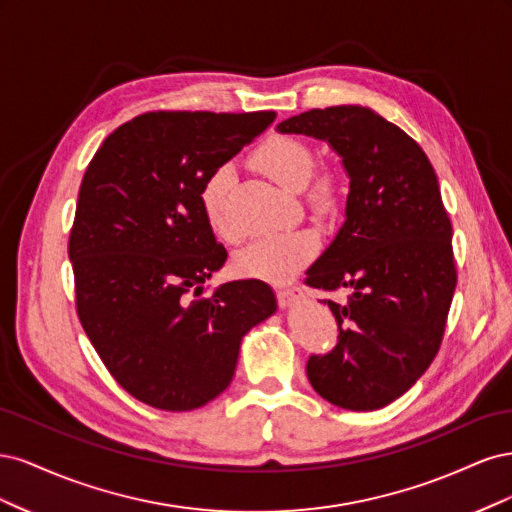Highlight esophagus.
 <instances>
[{
    "label": "esophagus",
    "instance_id": "obj_1",
    "mask_svg": "<svg viewBox=\"0 0 512 512\" xmlns=\"http://www.w3.org/2000/svg\"><path fill=\"white\" fill-rule=\"evenodd\" d=\"M275 294H277V301H280V305L288 307V305H294L299 303L303 299V290L299 286H284V288H275Z\"/></svg>",
    "mask_w": 512,
    "mask_h": 512
}]
</instances>
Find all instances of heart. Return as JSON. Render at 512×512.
I'll return each mask as SVG.
<instances>
[{"mask_svg": "<svg viewBox=\"0 0 512 512\" xmlns=\"http://www.w3.org/2000/svg\"><path fill=\"white\" fill-rule=\"evenodd\" d=\"M250 162L288 192H303L305 203L316 213L327 215L337 209L344 194L342 170L316 166L312 147L297 136L271 134L252 151ZM232 183L230 166H218L200 185V209L207 226L220 239L232 241L226 218V200ZM318 239L312 230H292L250 243L237 254L235 269L243 277L262 282H284L299 273L316 256Z\"/></svg>", "mask_w": 512, "mask_h": 512, "instance_id": "1", "label": "heart"}]
</instances>
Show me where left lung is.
<instances>
[{
    "instance_id": "8db88e82",
    "label": "left lung",
    "mask_w": 512,
    "mask_h": 512,
    "mask_svg": "<svg viewBox=\"0 0 512 512\" xmlns=\"http://www.w3.org/2000/svg\"><path fill=\"white\" fill-rule=\"evenodd\" d=\"M277 128L327 141L350 177L346 222L305 277L324 292L350 290L344 305L324 301L339 335L307 359L309 384L337 408H384L436 359L457 286L436 170L414 138L365 106L312 108Z\"/></svg>"
}]
</instances>
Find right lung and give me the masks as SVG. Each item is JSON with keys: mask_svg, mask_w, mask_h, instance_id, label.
Listing matches in <instances>:
<instances>
[{"mask_svg": "<svg viewBox=\"0 0 512 512\" xmlns=\"http://www.w3.org/2000/svg\"><path fill=\"white\" fill-rule=\"evenodd\" d=\"M275 111H151L106 136L81 181L70 230L74 303L123 391L185 412L235 376L243 335L275 312L260 280L200 299L226 262L200 209V185L252 143Z\"/></svg>", "mask_w": 512, "mask_h": 512, "instance_id": "right-lung-1", "label": "right lung"}]
</instances>
